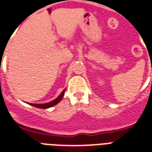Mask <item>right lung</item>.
<instances>
[{
    "label": "right lung",
    "instance_id": "right-lung-1",
    "mask_svg": "<svg viewBox=\"0 0 152 152\" xmlns=\"http://www.w3.org/2000/svg\"><path fill=\"white\" fill-rule=\"evenodd\" d=\"M64 92H65V89L63 90V92H62V94H61L56 99H55L54 101H52V102H48V103H46V104H31V103H30V104L32 105V106L39 108V109H48V108L52 107L54 106V105H55L56 104H58L61 100L63 99V96H64Z\"/></svg>",
    "mask_w": 152,
    "mask_h": 152
}]
</instances>
